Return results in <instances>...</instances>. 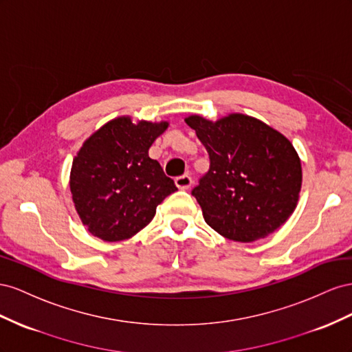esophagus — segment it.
Returning a JSON list of instances; mask_svg holds the SVG:
<instances>
[{
  "label": "esophagus",
  "mask_w": 352,
  "mask_h": 352,
  "mask_svg": "<svg viewBox=\"0 0 352 352\" xmlns=\"http://www.w3.org/2000/svg\"><path fill=\"white\" fill-rule=\"evenodd\" d=\"M192 184H193V179H192V177H190L188 174L179 175V177L175 178V186L179 190H188L190 187H192Z\"/></svg>",
  "instance_id": "1"
}]
</instances>
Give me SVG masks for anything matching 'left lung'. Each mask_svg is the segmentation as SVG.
Wrapping results in <instances>:
<instances>
[{
	"label": "left lung",
	"instance_id": "8db88e82",
	"mask_svg": "<svg viewBox=\"0 0 352 352\" xmlns=\"http://www.w3.org/2000/svg\"><path fill=\"white\" fill-rule=\"evenodd\" d=\"M209 155L192 195L217 233L234 242L264 239L296 208L302 168L289 140L263 120L232 113L217 122L186 118Z\"/></svg>",
	"mask_w": 352,
	"mask_h": 352
}]
</instances>
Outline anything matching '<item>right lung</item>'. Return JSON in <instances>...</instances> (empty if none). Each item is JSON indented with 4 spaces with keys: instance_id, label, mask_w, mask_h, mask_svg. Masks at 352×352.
Returning a JSON list of instances; mask_svg holds the SVG:
<instances>
[{
    "instance_id": "obj_1",
    "label": "right lung",
    "mask_w": 352,
    "mask_h": 352,
    "mask_svg": "<svg viewBox=\"0 0 352 352\" xmlns=\"http://www.w3.org/2000/svg\"><path fill=\"white\" fill-rule=\"evenodd\" d=\"M168 122L133 124L120 116L85 140L70 169V193L82 224L104 242L137 234L174 193V179L164 174L148 148Z\"/></svg>"
}]
</instances>
